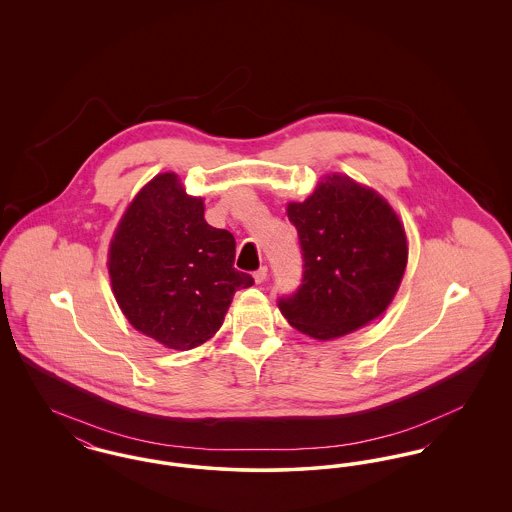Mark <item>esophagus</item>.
<instances>
[{
    "mask_svg": "<svg viewBox=\"0 0 512 512\" xmlns=\"http://www.w3.org/2000/svg\"><path fill=\"white\" fill-rule=\"evenodd\" d=\"M267 276H268V268L267 267H261V268H259V270H255V272H253V278H255V282H257V284H263V282H265V280H267Z\"/></svg>",
    "mask_w": 512,
    "mask_h": 512,
    "instance_id": "1",
    "label": "esophagus"
}]
</instances>
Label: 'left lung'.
<instances>
[{"instance_id": "left-lung-1", "label": "left lung", "mask_w": 512, "mask_h": 512, "mask_svg": "<svg viewBox=\"0 0 512 512\" xmlns=\"http://www.w3.org/2000/svg\"><path fill=\"white\" fill-rule=\"evenodd\" d=\"M303 276L278 307L299 332L317 340L345 336L380 317L407 267V238L390 205L332 174L303 203L288 205Z\"/></svg>"}]
</instances>
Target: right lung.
Returning <instances> with one entry per match:
<instances>
[{
  "instance_id": "1",
  "label": "right lung",
  "mask_w": 512,
  "mask_h": 512,
  "mask_svg": "<svg viewBox=\"0 0 512 512\" xmlns=\"http://www.w3.org/2000/svg\"><path fill=\"white\" fill-rule=\"evenodd\" d=\"M236 240L209 226L203 201L178 176H155L126 209L109 249L111 286L128 322L149 338L192 349L222 324L253 276L234 268Z\"/></svg>"
}]
</instances>
